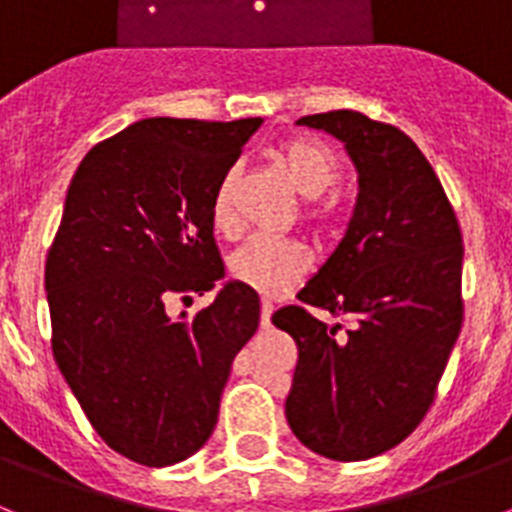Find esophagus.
<instances>
[{
    "label": "esophagus",
    "instance_id": "esophagus-1",
    "mask_svg": "<svg viewBox=\"0 0 512 512\" xmlns=\"http://www.w3.org/2000/svg\"><path fill=\"white\" fill-rule=\"evenodd\" d=\"M270 315H273V302L263 299V307H260V325L270 328Z\"/></svg>",
    "mask_w": 512,
    "mask_h": 512
}]
</instances>
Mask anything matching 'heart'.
<instances>
[{"instance_id": "1", "label": "heart", "mask_w": 512, "mask_h": 512, "mask_svg": "<svg viewBox=\"0 0 512 512\" xmlns=\"http://www.w3.org/2000/svg\"><path fill=\"white\" fill-rule=\"evenodd\" d=\"M276 161L291 187L307 200L325 195L338 179L336 158L315 140H304V137L286 140L278 148ZM234 190L236 176L234 171H229L213 195V213H210L213 226L223 234H231L236 229ZM309 216L317 218L320 213L312 210ZM307 265L309 255L302 244L294 239H270V236H252L229 260L231 276L263 296H281L283 291H289L307 273Z\"/></svg>"}]
</instances>
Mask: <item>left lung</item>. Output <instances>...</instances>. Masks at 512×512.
I'll return each instance as SVG.
<instances>
[{
	"label": "left lung",
	"instance_id": "1",
	"mask_svg": "<svg viewBox=\"0 0 512 512\" xmlns=\"http://www.w3.org/2000/svg\"><path fill=\"white\" fill-rule=\"evenodd\" d=\"M296 124L341 140L359 195L338 247L296 294L346 315L349 328L304 307L273 315L299 349L286 419L317 455L367 461L406 440L435 401L463 322L461 226L435 169L398 127L349 109Z\"/></svg>",
	"mask_w": 512,
	"mask_h": 512
}]
</instances>
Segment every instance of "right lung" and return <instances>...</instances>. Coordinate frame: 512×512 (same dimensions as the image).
<instances>
[{"label":"right lung","instance_id":"obj_1","mask_svg":"<svg viewBox=\"0 0 512 512\" xmlns=\"http://www.w3.org/2000/svg\"><path fill=\"white\" fill-rule=\"evenodd\" d=\"M263 124L153 117L88 150L46 257L51 349L101 440L150 468L203 448L260 296L226 281L197 315L174 296L223 278L213 195Z\"/></svg>","mask_w":512,"mask_h":512}]
</instances>
